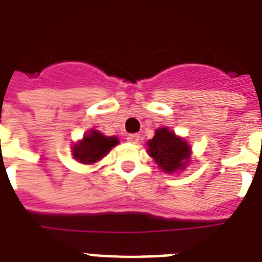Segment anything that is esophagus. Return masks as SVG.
<instances>
[{
    "label": "esophagus",
    "instance_id": "1",
    "mask_svg": "<svg viewBox=\"0 0 262 262\" xmlns=\"http://www.w3.org/2000/svg\"><path fill=\"white\" fill-rule=\"evenodd\" d=\"M127 140H128L129 143H138L139 135L138 134H129V135H127Z\"/></svg>",
    "mask_w": 262,
    "mask_h": 262
}]
</instances>
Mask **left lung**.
Returning a JSON list of instances; mask_svg holds the SVG:
<instances>
[{
  "label": "left lung",
  "mask_w": 262,
  "mask_h": 262,
  "mask_svg": "<svg viewBox=\"0 0 262 262\" xmlns=\"http://www.w3.org/2000/svg\"><path fill=\"white\" fill-rule=\"evenodd\" d=\"M147 151L159 168L167 174L183 170L191 155V148L187 142L175 135L167 127L155 131L154 138L147 142Z\"/></svg>",
  "instance_id": "8db88e82"
}]
</instances>
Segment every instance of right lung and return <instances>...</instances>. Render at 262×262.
Segmentation results:
<instances>
[{"instance_id": "right-lung-1", "label": "right lung", "mask_w": 262, "mask_h": 262, "mask_svg": "<svg viewBox=\"0 0 262 262\" xmlns=\"http://www.w3.org/2000/svg\"><path fill=\"white\" fill-rule=\"evenodd\" d=\"M118 143L116 136H104L96 129H91L79 143L73 144L72 155L80 163L92 165L103 159Z\"/></svg>"}]
</instances>
